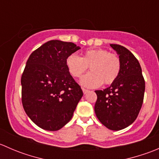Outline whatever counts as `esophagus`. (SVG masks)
<instances>
[{
	"label": "esophagus",
	"mask_w": 159,
	"mask_h": 159,
	"mask_svg": "<svg viewBox=\"0 0 159 159\" xmlns=\"http://www.w3.org/2000/svg\"><path fill=\"white\" fill-rule=\"evenodd\" d=\"M82 91H83V93H84V94H87V93L89 92V90H88V89H82Z\"/></svg>",
	"instance_id": "34e87169"
}]
</instances>
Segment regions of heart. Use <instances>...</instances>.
I'll return each instance as SVG.
<instances>
[{"label":"heart","mask_w":159,"mask_h":159,"mask_svg":"<svg viewBox=\"0 0 159 159\" xmlns=\"http://www.w3.org/2000/svg\"><path fill=\"white\" fill-rule=\"evenodd\" d=\"M65 64L74 78L81 77L89 67L91 72L83 76L80 83L90 89L99 87L102 83L112 84L118 78L121 68V59L117 54L102 48L87 49L81 57L70 54Z\"/></svg>","instance_id":"1"}]
</instances>
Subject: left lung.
Listing matches in <instances>:
<instances>
[{
  "instance_id": "obj_1",
  "label": "left lung",
  "mask_w": 159,
  "mask_h": 159,
  "mask_svg": "<svg viewBox=\"0 0 159 159\" xmlns=\"http://www.w3.org/2000/svg\"><path fill=\"white\" fill-rule=\"evenodd\" d=\"M119 55L121 68L110 87L95 91L94 111L102 125L113 131L125 129L139 115L145 94V83L139 61L126 48L110 44Z\"/></svg>"
}]
</instances>
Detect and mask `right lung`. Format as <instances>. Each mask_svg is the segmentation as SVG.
I'll use <instances>...</instances> for the list:
<instances>
[{"mask_svg": "<svg viewBox=\"0 0 159 159\" xmlns=\"http://www.w3.org/2000/svg\"><path fill=\"white\" fill-rule=\"evenodd\" d=\"M81 48L72 42L52 40L30 54L21 76L24 109L41 129L57 131L71 119L83 96L65 60Z\"/></svg>", "mask_w": 159, "mask_h": 159, "instance_id": "add662e5", "label": "right lung"}]
</instances>
